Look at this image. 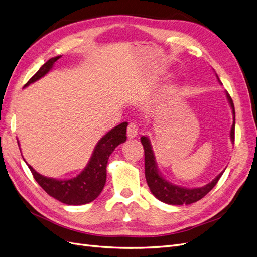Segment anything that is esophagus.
Wrapping results in <instances>:
<instances>
[{"mask_svg":"<svg viewBox=\"0 0 257 257\" xmlns=\"http://www.w3.org/2000/svg\"><path fill=\"white\" fill-rule=\"evenodd\" d=\"M138 133V127L135 123H130L128 126H127V136L130 138H133V137H136Z\"/></svg>","mask_w":257,"mask_h":257,"instance_id":"obj_1","label":"esophagus"}]
</instances>
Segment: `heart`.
I'll use <instances>...</instances> for the list:
<instances>
[{
	"instance_id": "obj_1",
	"label": "heart",
	"mask_w": 257,
	"mask_h": 257,
	"mask_svg": "<svg viewBox=\"0 0 257 257\" xmlns=\"http://www.w3.org/2000/svg\"><path fill=\"white\" fill-rule=\"evenodd\" d=\"M174 93V88L173 87H170L169 89H167V91L165 92V96L166 97H168V96H170Z\"/></svg>"
}]
</instances>
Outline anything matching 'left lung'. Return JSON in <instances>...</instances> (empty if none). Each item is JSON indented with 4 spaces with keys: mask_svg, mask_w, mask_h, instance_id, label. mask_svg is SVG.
I'll return each mask as SVG.
<instances>
[{
    "mask_svg": "<svg viewBox=\"0 0 257 257\" xmlns=\"http://www.w3.org/2000/svg\"><path fill=\"white\" fill-rule=\"evenodd\" d=\"M217 79H219V77H217ZM226 95H227L228 102L231 106L232 114H234V123H232L231 130H230V139L232 143H235V106L228 93H226ZM141 141L145 149V176H146L147 183L149 185V189L153 195L165 204L189 205V204L195 203V201L206 196L207 194L214 188V185L217 183V181L220 180L221 176L224 173L223 170L219 176L214 178V180H212L211 182L204 186H201V188L186 189V188H182V186L175 185L173 183L166 181L159 173V170L157 168V163H155L154 154L152 151V147L148 137L143 136L141 138Z\"/></svg>",
    "mask_w": 257,
    "mask_h": 257,
    "instance_id": "left-lung-1",
    "label": "left lung"
}]
</instances>
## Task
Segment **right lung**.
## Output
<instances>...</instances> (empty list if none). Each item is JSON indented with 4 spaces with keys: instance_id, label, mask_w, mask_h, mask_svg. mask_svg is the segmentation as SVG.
<instances>
[{
    "instance_id": "add662e5",
    "label": "right lung",
    "mask_w": 257,
    "mask_h": 257,
    "mask_svg": "<svg viewBox=\"0 0 257 257\" xmlns=\"http://www.w3.org/2000/svg\"><path fill=\"white\" fill-rule=\"evenodd\" d=\"M60 58V56L54 57L46 62L32 78L25 84V87L47 74ZM126 126L127 122H123L100 138L87 167L82 170L81 174L69 180H56V179L44 177L36 173L32 166L29 164L28 166L36 182L42 186L43 190L61 203L73 206L91 203L104 189L107 176V162L110 154L116 146L126 141Z\"/></svg>"
}]
</instances>
